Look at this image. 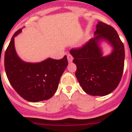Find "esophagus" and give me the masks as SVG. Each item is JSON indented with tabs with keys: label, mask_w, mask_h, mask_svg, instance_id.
<instances>
[{
	"label": "esophagus",
	"mask_w": 132,
	"mask_h": 132,
	"mask_svg": "<svg viewBox=\"0 0 132 132\" xmlns=\"http://www.w3.org/2000/svg\"><path fill=\"white\" fill-rule=\"evenodd\" d=\"M67 58H68V62H72L73 58H72V56L70 55V54H68V56H67Z\"/></svg>",
	"instance_id": "esophagus-1"
}]
</instances>
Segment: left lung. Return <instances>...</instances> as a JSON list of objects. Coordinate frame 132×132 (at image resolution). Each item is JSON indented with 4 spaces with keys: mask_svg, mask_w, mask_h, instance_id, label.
Returning a JSON list of instances; mask_svg holds the SVG:
<instances>
[{
    "mask_svg": "<svg viewBox=\"0 0 132 132\" xmlns=\"http://www.w3.org/2000/svg\"><path fill=\"white\" fill-rule=\"evenodd\" d=\"M105 41L112 53L102 55L100 42ZM76 64L75 75L82 89L92 96H105L117 88L124 68L125 48L116 30L98 22L94 37L79 48L70 51Z\"/></svg>",
    "mask_w": 132,
    "mask_h": 132,
    "instance_id": "left-lung-1",
    "label": "left lung"
}]
</instances>
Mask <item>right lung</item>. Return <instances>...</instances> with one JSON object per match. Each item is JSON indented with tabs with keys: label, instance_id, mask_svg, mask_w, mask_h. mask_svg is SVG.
<instances>
[{
	"label": "right lung",
	"instance_id": "1",
	"mask_svg": "<svg viewBox=\"0 0 132 132\" xmlns=\"http://www.w3.org/2000/svg\"><path fill=\"white\" fill-rule=\"evenodd\" d=\"M22 31L13 34L5 53V69L13 89L24 99L38 102L49 99L58 88L60 77L68 66L67 57L61 60L48 58L41 62H24L16 53L14 38Z\"/></svg>",
	"mask_w": 132,
	"mask_h": 132
}]
</instances>
